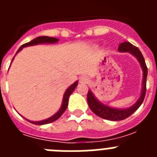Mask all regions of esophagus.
<instances>
[{
  "mask_svg": "<svg viewBox=\"0 0 157 157\" xmlns=\"http://www.w3.org/2000/svg\"><path fill=\"white\" fill-rule=\"evenodd\" d=\"M79 82L81 84H87L89 82V78L87 76H81L79 78Z\"/></svg>",
  "mask_w": 157,
  "mask_h": 157,
  "instance_id": "obj_1",
  "label": "esophagus"
}]
</instances>
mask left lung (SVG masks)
<instances>
[{"label": "left lung", "instance_id": "obj_1", "mask_svg": "<svg viewBox=\"0 0 157 157\" xmlns=\"http://www.w3.org/2000/svg\"><path fill=\"white\" fill-rule=\"evenodd\" d=\"M118 49L120 52H130L138 59L140 64H141L142 71H143V81H142V90H141V94L139 99L134 105L125 109H113V108H111L109 106H107V105L100 102L98 100H97V98L94 97L91 90L88 91L87 101H88L89 107L91 109V111L99 117L103 118L105 120H112V121H120V120H125L130 115H132L141 106L144 99H145V93H146V78L147 75H148V68H147V66L145 64V59H144L141 51L139 50V48L133 45L131 43L124 41V42L120 44Z\"/></svg>", "mask_w": 157, "mask_h": 157}]
</instances>
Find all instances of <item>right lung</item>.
Listing matches in <instances>:
<instances>
[{"label": "right lung", "mask_w": 157, "mask_h": 157, "mask_svg": "<svg viewBox=\"0 0 157 157\" xmlns=\"http://www.w3.org/2000/svg\"><path fill=\"white\" fill-rule=\"evenodd\" d=\"M58 41L57 38L56 37H48V36H41V37H37L34 39H33L32 41H30V42L25 43L22 45L20 48L18 49V51L16 52V54H17L19 51L21 50L22 48L23 47L26 46H30V45H37V44H43V43H56ZM14 59V57H13ZM12 59V60H13ZM78 86V81H76L75 82H74L72 84L71 86H69L68 88L67 89L66 92L64 93V95H63V102H62V106L61 108L59 109V110L56 112V114L53 115L52 116H51L50 118H48L47 120H41V121H38V122H34V121H30L28 120L29 122H30L33 124H36V125H44V124H47V123H50L52 122L56 121V120H58L60 116L63 115V112H65V110L67 108V105H68V100H69V97H70L71 94L73 93V91L75 90V89L76 88V86Z\"/></svg>", "instance_id": "right-lung-1"}]
</instances>
